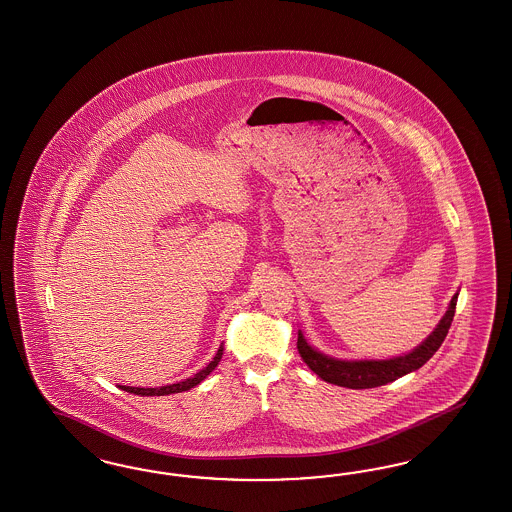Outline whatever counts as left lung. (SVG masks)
<instances>
[{
  "mask_svg": "<svg viewBox=\"0 0 512 512\" xmlns=\"http://www.w3.org/2000/svg\"><path fill=\"white\" fill-rule=\"evenodd\" d=\"M457 295L459 293H455L451 297L450 307L429 337L419 347L413 348L404 356H396L389 360H339V358H331V356L318 352L316 348L310 347L301 331L297 337L299 354L305 360L308 368L331 385L347 387V389H373V387L387 385V383L404 377L406 373L425 366L432 358V354L444 343L448 329L453 322V316H455Z\"/></svg>",
  "mask_w": 512,
  "mask_h": 512,
  "instance_id": "obj_1",
  "label": "left lung"
}]
</instances>
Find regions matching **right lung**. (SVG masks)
Returning a JSON list of instances; mask_svg holds the SVG:
<instances>
[{"instance_id":"obj_1","label":"right lung","mask_w":512,"mask_h":512,"mask_svg":"<svg viewBox=\"0 0 512 512\" xmlns=\"http://www.w3.org/2000/svg\"><path fill=\"white\" fill-rule=\"evenodd\" d=\"M221 358H223V345L217 350L215 358H213L204 369H200L194 377H190V379H184V381L173 383V385L158 387V389H141V387H125V385H120V389L125 390V392H131V394H139V396H165V394H175V392L194 389L196 385H200V383L204 381L205 377H207L213 369L217 368V364L221 362Z\"/></svg>"}]
</instances>
